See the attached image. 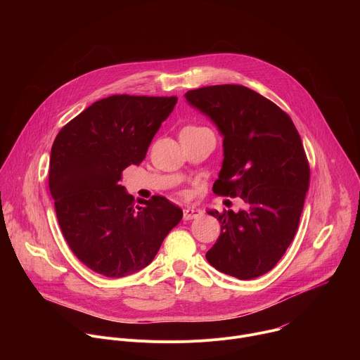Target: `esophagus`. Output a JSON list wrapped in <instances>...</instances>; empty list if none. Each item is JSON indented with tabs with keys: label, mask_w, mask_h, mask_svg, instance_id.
<instances>
[{
	"label": "esophagus",
	"mask_w": 360,
	"mask_h": 360,
	"mask_svg": "<svg viewBox=\"0 0 360 360\" xmlns=\"http://www.w3.org/2000/svg\"><path fill=\"white\" fill-rule=\"evenodd\" d=\"M202 215V211L198 210V208H185L184 210V221H191V219H196Z\"/></svg>",
	"instance_id": "34e87169"
}]
</instances>
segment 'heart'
Returning a JSON list of instances; mask_svg holds the SVG:
<instances>
[{"label":"heart","instance_id":"b5f03b06","mask_svg":"<svg viewBox=\"0 0 360 360\" xmlns=\"http://www.w3.org/2000/svg\"><path fill=\"white\" fill-rule=\"evenodd\" d=\"M189 128H195V127H189Z\"/></svg>","mask_w":360,"mask_h":360}]
</instances>
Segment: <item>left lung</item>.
<instances>
[{"mask_svg":"<svg viewBox=\"0 0 360 360\" xmlns=\"http://www.w3.org/2000/svg\"><path fill=\"white\" fill-rule=\"evenodd\" d=\"M186 101L224 136V162L212 191L242 198L239 212L208 211L221 235L207 252L222 274L253 279L275 268L299 226L311 169L290 117L261 94L225 84L188 91Z\"/></svg>","mask_w":360,"mask_h":360,"instance_id":"8db88e82","label":"left lung"}]
</instances>
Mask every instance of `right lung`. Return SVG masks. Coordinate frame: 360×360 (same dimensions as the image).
<instances>
[{
	"label": "right lung",
	"instance_id": "1",
	"mask_svg": "<svg viewBox=\"0 0 360 360\" xmlns=\"http://www.w3.org/2000/svg\"><path fill=\"white\" fill-rule=\"evenodd\" d=\"M176 96L111 95L58 132L49 160V192L63 235L77 258L107 278L141 271L155 258L182 210L164 196L138 199L121 185L139 165Z\"/></svg>",
	"mask_w": 360,
	"mask_h": 360
}]
</instances>
